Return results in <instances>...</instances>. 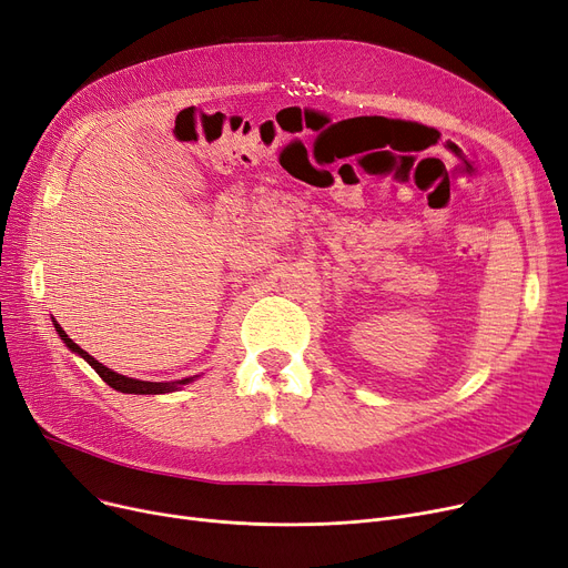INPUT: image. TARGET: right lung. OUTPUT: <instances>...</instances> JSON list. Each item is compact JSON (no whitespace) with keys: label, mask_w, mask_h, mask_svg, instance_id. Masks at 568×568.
<instances>
[{"label":"right lung","mask_w":568,"mask_h":568,"mask_svg":"<svg viewBox=\"0 0 568 568\" xmlns=\"http://www.w3.org/2000/svg\"><path fill=\"white\" fill-rule=\"evenodd\" d=\"M55 323V320H53ZM55 329H58V334L62 336V341L67 343V348L69 351H73L77 355H81L97 374H100V378L106 383V385H111L113 389H118V392H125V394H164V392H174V389H179V385H187L192 378H183V381H176V383H148V381H136V378H128V376H120V374H115V372H111V368H106L104 364H100L97 362L92 355H88L79 343H73L69 336H67V332L55 323Z\"/></svg>","instance_id":"obj_1"}]
</instances>
